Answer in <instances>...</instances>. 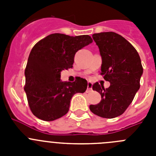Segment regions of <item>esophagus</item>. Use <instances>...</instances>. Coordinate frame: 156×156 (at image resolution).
<instances>
[{
  "label": "esophagus",
  "mask_w": 156,
  "mask_h": 156,
  "mask_svg": "<svg viewBox=\"0 0 156 156\" xmlns=\"http://www.w3.org/2000/svg\"><path fill=\"white\" fill-rule=\"evenodd\" d=\"M92 83L88 82L87 83V91H90L92 90Z\"/></svg>",
  "instance_id": "obj_1"
}]
</instances>
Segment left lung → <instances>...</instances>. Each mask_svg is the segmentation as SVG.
I'll return each instance as SVG.
<instances>
[{"instance_id":"8db88e82","label":"left lung","mask_w":156,"mask_h":156,"mask_svg":"<svg viewBox=\"0 0 156 156\" xmlns=\"http://www.w3.org/2000/svg\"><path fill=\"white\" fill-rule=\"evenodd\" d=\"M98 46L102 59L101 75L110 83L108 88L95 83L92 88L101 96L90 110L98 116L112 119L122 115L130 105L140 88L143 67L134 47L124 37L114 32L92 36Z\"/></svg>"}]
</instances>
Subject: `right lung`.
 <instances>
[{
  "instance_id": "obj_1",
  "label": "right lung",
  "mask_w": 156,
  "mask_h": 156,
  "mask_svg": "<svg viewBox=\"0 0 156 156\" xmlns=\"http://www.w3.org/2000/svg\"><path fill=\"white\" fill-rule=\"evenodd\" d=\"M92 42L88 35L53 34L32 48L25 69L24 90L35 116L44 121L59 119L68 112L72 97L86 91L85 79L62 82L60 77L62 70L73 68L75 54Z\"/></svg>"
}]
</instances>
